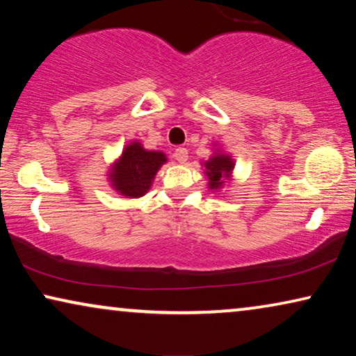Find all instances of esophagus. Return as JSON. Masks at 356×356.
<instances>
[{
    "mask_svg": "<svg viewBox=\"0 0 356 356\" xmlns=\"http://www.w3.org/2000/svg\"><path fill=\"white\" fill-rule=\"evenodd\" d=\"M173 157H175V160H177L178 163H184V162H186V160H188V150L184 149V147L175 149Z\"/></svg>",
    "mask_w": 356,
    "mask_h": 356,
    "instance_id": "34e87169",
    "label": "esophagus"
}]
</instances>
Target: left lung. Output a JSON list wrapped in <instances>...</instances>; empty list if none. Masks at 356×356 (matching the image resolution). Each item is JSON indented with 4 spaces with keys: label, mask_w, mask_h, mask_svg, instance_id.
<instances>
[{
    "label": "left lung",
    "mask_w": 356,
    "mask_h": 356,
    "mask_svg": "<svg viewBox=\"0 0 356 356\" xmlns=\"http://www.w3.org/2000/svg\"><path fill=\"white\" fill-rule=\"evenodd\" d=\"M204 163V173L209 179L207 188L211 191H222V188L225 186L227 181L232 179L233 168H235V160L232 159V155L222 152L220 149H217L212 154V157L206 160Z\"/></svg>",
    "instance_id": "left-lung-1"
}]
</instances>
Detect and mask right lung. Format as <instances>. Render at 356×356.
<instances>
[{"instance_id": "obj_1", "label": "right lung", "mask_w": 356, "mask_h": 356, "mask_svg": "<svg viewBox=\"0 0 356 356\" xmlns=\"http://www.w3.org/2000/svg\"><path fill=\"white\" fill-rule=\"evenodd\" d=\"M167 163V155L160 150H147L133 140L126 144L123 152L108 170L110 186L121 196L143 197L152 186L155 175Z\"/></svg>"}]
</instances>
